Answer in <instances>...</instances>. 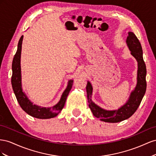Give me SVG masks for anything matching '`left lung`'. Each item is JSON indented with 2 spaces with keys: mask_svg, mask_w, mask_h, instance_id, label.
<instances>
[{
  "mask_svg": "<svg viewBox=\"0 0 156 156\" xmlns=\"http://www.w3.org/2000/svg\"><path fill=\"white\" fill-rule=\"evenodd\" d=\"M126 44L131 55L137 62L138 69L136 85L125 104L117 110H109L100 107L92 101L93 86L91 82L87 81L86 91L89 107L95 117L105 122L118 123L130 118L139 106L146 92V68L143 59L141 44L133 32H128Z\"/></svg>",
  "mask_w": 156,
  "mask_h": 156,
  "instance_id": "8db88e82",
  "label": "left lung"
}]
</instances>
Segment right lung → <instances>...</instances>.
<instances>
[{
	"label": "right lung",
	"mask_w": 156,
	"mask_h": 156,
	"mask_svg": "<svg viewBox=\"0 0 156 156\" xmlns=\"http://www.w3.org/2000/svg\"><path fill=\"white\" fill-rule=\"evenodd\" d=\"M23 38V36L22 35L19 41L17 50L12 61V76L11 81L14 94L21 108L31 116L38 119L54 118L59 114L64 107L66 98L73 86V80H69L67 86L62 94L59 101L55 105L51 107H43V106L33 104V102H31L27 96L22 88L21 54Z\"/></svg>",
	"instance_id": "1"
}]
</instances>
